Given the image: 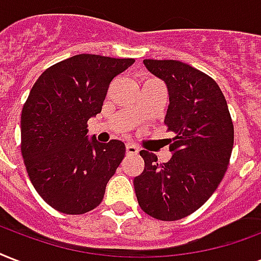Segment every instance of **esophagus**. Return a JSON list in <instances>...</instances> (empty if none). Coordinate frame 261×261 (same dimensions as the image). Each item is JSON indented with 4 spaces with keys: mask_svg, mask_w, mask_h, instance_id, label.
Instances as JSON below:
<instances>
[{
    "mask_svg": "<svg viewBox=\"0 0 261 261\" xmlns=\"http://www.w3.org/2000/svg\"><path fill=\"white\" fill-rule=\"evenodd\" d=\"M138 146H135L134 144H127L126 145V152L127 154H137L138 153Z\"/></svg>",
    "mask_w": 261,
    "mask_h": 261,
    "instance_id": "1",
    "label": "esophagus"
}]
</instances>
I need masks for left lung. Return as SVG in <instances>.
Returning a JSON list of instances; mask_svg holds the SVG:
<instances>
[{
  "label": "left lung",
  "mask_w": 261,
  "mask_h": 261,
  "mask_svg": "<svg viewBox=\"0 0 261 261\" xmlns=\"http://www.w3.org/2000/svg\"><path fill=\"white\" fill-rule=\"evenodd\" d=\"M144 65L166 83L170 104L164 123L176 137L167 163L139 152L145 168L134 178L135 196L146 214L171 222L193 214L218 189L231 156L234 127L212 77L176 60H144Z\"/></svg>",
  "instance_id": "obj_1"
}]
</instances>
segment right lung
<instances>
[{"label": "right lung", "instance_id": "obj_1", "mask_svg": "<svg viewBox=\"0 0 261 261\" xmlns=\"http://www.w3.org/2000/svg\"><path fill=\"white\" fill-rule=\"evenodd\" d=\"M134 61L76 55L34 83L21 111V154L38 194L59 212L86 214L102 201L126 146L90 138L87 120L101 112L113 77Z\"/></svg>", "mask_w": 261, "mask_h": 261}]
</instances>
